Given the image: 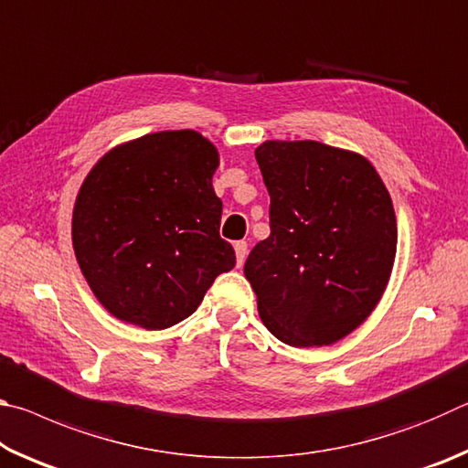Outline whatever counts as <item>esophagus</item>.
<instances>
[{
	"instance_id": "esophagus-1",
	"label": "esophagus",
	"mask_w": 468,
	"mask_h": 468,
	"mask_svg": "<svg viewBox=\"0 0 468 468\" xmlns=\"http://www.w3.org/2000/svg\"><path fill=\"white\" fill-rule=\"evenodd\" d=\"M233 248H235V256H237V266H243L245 256H248V243H245V241H235Z\"/></svg>"
}]
</instances>
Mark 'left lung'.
Segmentation results:
<instances>
[{
    "label": "left lung",
    "mask_w": 468,
    "mask_h": 468,
    "mask_svg": "<svg viewBox=\"0 0 468 468\" xmlns=\"http://www.w3.org/2000/svg\"><path fill=\"white\" fill-rule=\"evenodd\" d=\"M256 161L271 194V237L245 279L258 314L291 346H324L369 318L390 281L396 217L366 156L315 140H266Z\"/></svg>",
    "instance_id": "1"
}]
</instances>
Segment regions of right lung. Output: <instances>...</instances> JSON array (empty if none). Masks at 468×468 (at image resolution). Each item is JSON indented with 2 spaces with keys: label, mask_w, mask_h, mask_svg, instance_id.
I'll list each match as a JSON object with an SVG mask.
<instances>
[{
  "label": "right lung",
  "mask_w": 468,
  "mask_h": 468,
  "mask_svg": "<svg viewBox=\"0 0 468 468\" xmlns=\"http://www.w3.org/2000/svg\"><path fill=\"white\" fill-rule=\"evenodd\" d=\"M218 150L194 130L154 132L102 154L72 215L78 266L113 318L165 330L235 266L212 187Z\"/></svg>",
  "instance_id": "right-lung-1"
}]
</instances>
